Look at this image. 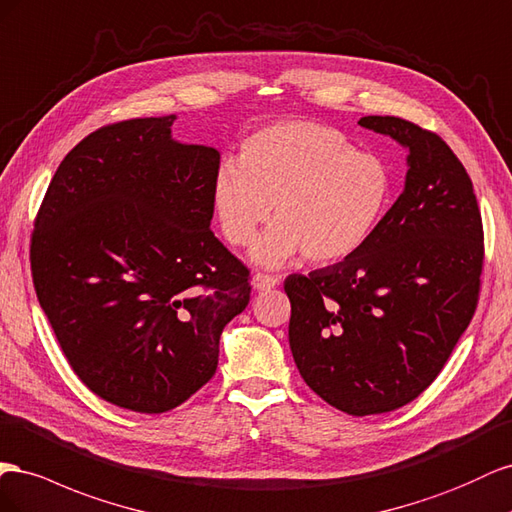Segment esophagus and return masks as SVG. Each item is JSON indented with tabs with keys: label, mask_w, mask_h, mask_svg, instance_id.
I'll list each match as a JSON object with an SVG mask.
<instances>
[{
	"label": "esophagus",
	"mask_w": 512,
	"mask_h": 512,
	"mask_svg": "<svg viewBox=\"0 0 512 512\" xmlns=\"http://www.w3.org/2000/svg\"><path fill=\"white\" fill-rule=\"evenodd\" d=\"M276 285H279V279H274V276H270V274H255L253 276V287L257 291H270Z\"/></svg>",
	"instance_id": "34e87169"
}]
</instances>
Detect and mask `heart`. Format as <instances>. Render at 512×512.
Here are the masks:
<instances>
[{
	"label": "heart",
	"mask_w": 512,
	"mask_h": 512,
	"mask_svg": "<svg viewBox=\"0 0 512 512\" xmlns=\"http://www.w3.org/2000/svg\"><path fill=\"white\" fill-rule=\"evenodd\" d=\"M390 197L392 173L382 158L358 152L341 130L306 120L257 130L212 184L218 225L233 246L251 244L274 216L251 251L264 268L302 253L313 264L349 257L382 223Z\"/></svg>",
	"instance_id": "heart-1"
}]
</instances>
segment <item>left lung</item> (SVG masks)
I'll return each instance as SVG.
<instances>
[{
  "label": "left lung",
  "instance_id": "left-lung-1",
  "mask_svg": "<svg viewBox=\"0 0 512 512\" xmlns=\"http://www.w3.org/2000/svg\"><path fill=\"white\" fill-rule=\"evenodd\" d=\"M358 124L407 150L403 193L356 253L287 276L285 294L306 386L345 414L369 416L414 401L470 324L483 221L470 175L440 137L392 115Z\"/></svg>",
  "mask_w": 512,
  "mask_h": 512
}]
</instances>
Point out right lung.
<instances>
[{
	"mask_svg": "<svg viewBox=\"0 0 512 512\" xmlns=\"http://www.w3.org/2000/svg\"><path fill=\"white\" fill-rule=\"evenodd\" d=\"M175 115L87 135L57 167L32 236L38 302L72 371L124 410H173L216 373L251 300L212 229L221 152L171 137Z\"/></svg>",
	"mask_w": 512,
	"mask_h": 512,
	"instance_id": "add662e5",
	"label": "right lung"
}]
</instances>
